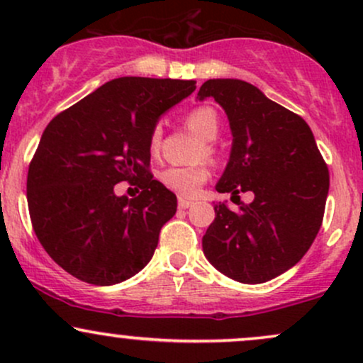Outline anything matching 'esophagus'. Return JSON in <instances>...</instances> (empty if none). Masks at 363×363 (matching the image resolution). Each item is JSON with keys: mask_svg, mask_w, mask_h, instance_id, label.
<instances>
[{"mask_svg": "<svg viewBox=\"0 0 363 363\" xmlns=\"http://www.w3.org/2000/svg\"><path fill=\"white\" fill-rule=\"evenodd\" d=\"M191 205H193V201H191V199L179 198V208H181V210H186V208H189Z\"/></svg>", "mask_w": 363, "mask_h": 363, "instance_id": "1", "label": "esophagus"}]
</instances>
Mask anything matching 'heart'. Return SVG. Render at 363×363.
I'll return each instance as SVG.
<instances>
[{
  "instance_id": "obj_1",
  "label": "heart",
  "mask_w": 363,
  "mask_h": 363,
  "mask_svg": "<svg viewBox=\"0 0 363 363\" xmlns=\"http://www.w3.org/2000/svg\"><path fill=\"white\" fill-rule=\"evenodd\" d=\"M186 124L198 133L203 140H206L205 150L201 153L206 152V155H211L213 147H211L210 141H213L220 133V119L216 112L211 107H196V109L187 112ZM162 138H164V129L160 124H155L148 136V150L152 155H158V152H160ZM208 176H210V172H208L205 164L169 165V167L160 170L158 181L162 186L179 196H194L208 181Z\"/></svg>"
}]
</instances>
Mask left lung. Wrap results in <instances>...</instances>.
Returning <instances> with one entry per match:
<instances>
[{"mask_svg": "<svg viewBox=\"0 0 363 363\" xmlns=\"http://www.w3.org/2000/svg\"><path fill=\"white\" fill-rule=\"evenodd\" d=\"M198 97L223 107L234 136L216 191L232 198L254 193L249 205L237 203V211L215 205L203 252L235 281L273 280L297 264L318 235L329 191L326 162L309 124L251 83L208 80Z\"/></svg>", "mask_w": 363, "mask_h": 363, "instance_id": "1", "label": "left lung"}]
</instances>
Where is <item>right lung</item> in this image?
<instances>
[{
    "mask_svg": "<svg viewBox=\"0 0 363 363\" xmlns=\"http://www.w3.org/2000/svg\"><path fill=\"white\" fill-rule=\"evenodd\" d=\"M194 90V80L116 78L48 124L28 165L27 201L37 239L65 272L107 286L148 264L177 210L176 194L148 170V136ZM123 180L142 193L116 196Z\"/></svg>",
    "mask_w": 363,
    "mask_h": 363,
    "instance_id": "1",
    "label": "right lung"
}]
</instances>
